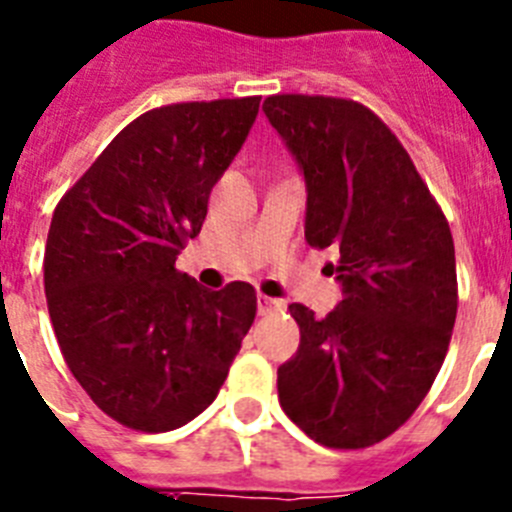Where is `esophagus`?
Returning <instances> with one entry per match:
<instances>
[{"label": "esophagus", "instance_id": "obj_1", "mask_svg": "<svg viewBox=\"0 0 512 512\" xmlns=\"http://www.w3.org/2000/svg\"><path fill=\"white\" fill-rule=\"evenodd\" d=\"M284 302L277 300V297H266L259 295V315H274V312H282Z\"/></svg>", "mask_w": 512, "mask_h": 512}]
</instances>
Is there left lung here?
Returning a JSON list of instances; mask_svg holds the SVG:
<instances>
[{
  "label": "left lung",
  "mask_w": 512,
  "mask_h": 512,
  "mask_svg": "<svg viewBox=\"0 0 512 512\" xmlns=\"http://www.w3.org/2000/svg\"><path fill=\"white\" fill-rule=\"evenodd\" d=\"M264 112L305 174L307 243L338 251L343 284L323 320L289 305L300 348L279 366V402L328 449H366L408 423L449 351L459 307L449 220L361 102L271 94Z\"/></svg>",
  "instance_id": "1"
}]
</instances>
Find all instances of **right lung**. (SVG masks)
Wrapping results in <instances>:
<instances>
[{"label":"right lung","mask_w":512,"mask_h":512,"mask_svg":"<svg viewBox=\"0 0 512 512\" xmlns=\"http://www.w3.org/2000/svg\"><path fill=\"white\" fill-rule=\"evenodd\" d=\"M261 97L179 102L135 117L63 194L43 282L61 354L125 428H182L217 397L256 318V289L176 269Z\"/></svg>","instance_id":"1"}]
</instances>
